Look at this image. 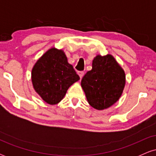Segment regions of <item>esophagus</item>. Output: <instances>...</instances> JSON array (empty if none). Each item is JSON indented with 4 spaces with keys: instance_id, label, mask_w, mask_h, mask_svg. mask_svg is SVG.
<instances>
[{
    "instance_id": "1",
    "label": "esophagus",
    "mask_w": 156,
    "mask_h": 156,
    "mask_svg": "<svg viewBox=\"0 0 156 156\" xmlns=\"http://www.w3.org/2000/svg\"><path fill=\"white\" fill-rule=\"evenodd\" d=\"M78 74L79 75V76H80V79H81V78H83V75H84V73L83 72V71H79V72L78 73Z\"/></svg>"
}]
</instances>
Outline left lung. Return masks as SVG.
Here are the masks:
<instances>
[{
  "instance_id": "8db88e82",
  "label": "left lung",
  "mask_w": 156,
  "mask_h": 156,
  "mask_svg": "<svg viewBox=\"0 0 156 156\" xmlns=\"http://www.w3.org/2000/svg\"><path fill=\"white\" fill-rule=\"evenodd\" d=\"M125 84L123 69L112 55H98L92 62V69L81 80L89 105L98 110L112 106L120 98Z\"/></svg>"
}]
</instances>
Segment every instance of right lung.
<instances>
[{"instance_id":"1","label":"right lung","mask_w":156,"mask_h":156,"mask_svg":"<svg viewBox=\"0 0 156 156\" xmlns=\"http://www.w3.org/2000/svg\"><path fill=\"white\" fill-rule=\"evenodd\" d=\"M80 77L61 50L51 48L34 66L31 80L35 91L48 104L62 101L69 87Z\"/></svg>"}]
</instances>
